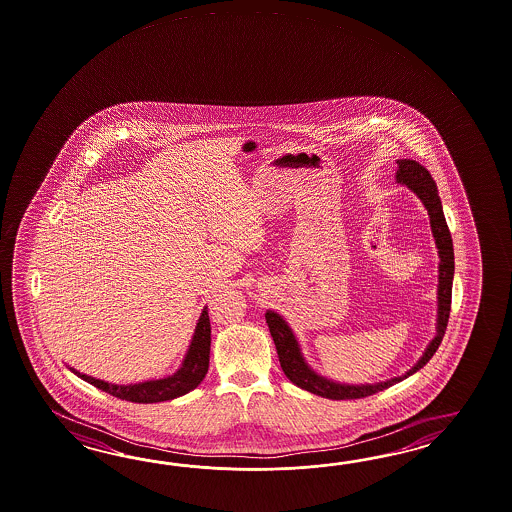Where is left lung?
I'll return each instance as SVG.
<instances>
[{
	"label": "left lung",
	"instance_id": "1",
	"mask_svg": "<svg viewBox=\"0 0 512 512\" xmlns=\"http://www.w3.org/2000/svg\"><path fill=\"white\" fill-rule=\"evenodd\" d=\"M398 183H403L411 188L412 192L422 200L425 209L429 212L431 218V229H433V237L437 242L438 257V324L437 337L433 338V342L429 344V348L425 349L424 357L414 364V368L409 370L403 377H394L385 383H377V385H338L325 377L314 374L311 368L307 366V362L301 357L300 346L296 342V337L292 335L287 322L274 311L266 312V324L270 327V333L274 338L275 349L279 355L281 368L287 375L288 379L298 385V387L312 392L316 396H322L327 399H359L366 398L377 394L385 388L396 385L399 381H403L405 377L418 372L420 368H424L429 359L435 355L446 327H448L449 311H451V285H453V272H455V259H453V242L449 235L448 224L442 212V203L438 198L437 185L433 181L431 174L425 170L422 164L411 161V159H401L398 161Z\"/></svg>",
	"mask_w": 512,
	"mask_h": 512
}]
</instances>
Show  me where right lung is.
Returning <instances> with one entry per match:
<instances>
[{"mask_svg": "<svg viewBox=\"0 0 512 512\" xmlns=\"http://www.w3.org/2000/svg\"><path fill=\"white\" fill-rule=\"evenodd\" d=\"M209 353H211V320H209L207 309H203L196 325V333L190 342L187 357L183 361V366L174 375L125 387V385L105 383L90 375L79 374L74 368L72 372L114 398L133 401V403H159L166 399L179 398L198 387L209 370Z\"/></svg>", "mask_w": 512, "mask_h": 512, "instance_id": "1", "label": "right lung"}]
</instances>
